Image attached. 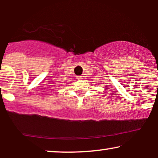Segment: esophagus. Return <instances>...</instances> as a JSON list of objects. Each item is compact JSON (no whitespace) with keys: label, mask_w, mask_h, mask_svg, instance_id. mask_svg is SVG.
Here are the masks:
<instances>
[{"label":"esophagus","mask_w":158,"mask_h":158,"mask_svg":"<svg viewBox=\"0 0 158 158\" xmlns=\"http://www.w3.org/2000/svg\"><path fill=\"white\" fill-rule=\"evenodd\" d=\"M77 80H81L82 79V77L81 76H77Z\"/></svg>","instance_id":"34e87169"}]
</instances>
